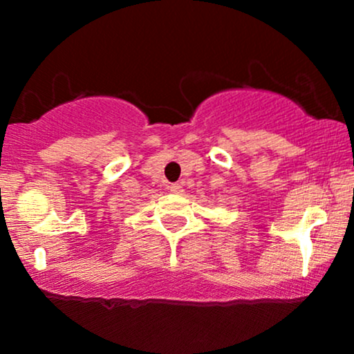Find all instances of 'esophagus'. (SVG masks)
Listing matches in <instances>:
<instances>
[{
  "label": "esophagus",
  "instance_id": "esophagus-1",
  "mask_svg": "<svg viewBox=\"0 0 354 354\" xmlns=\"http://www.w3.org/2000/svg\"><path fill=\"white\" fill-rule=\"evenodd\" d=\"M169 191L174 194H183L185 193V189H183V186L180 185V183H174V185L169 186Z\"/></svg>",
  "mask_w": 354,
  "mask_h": 354
}]
</instances>
